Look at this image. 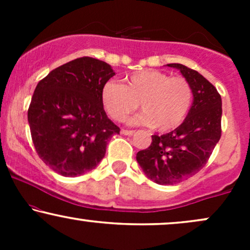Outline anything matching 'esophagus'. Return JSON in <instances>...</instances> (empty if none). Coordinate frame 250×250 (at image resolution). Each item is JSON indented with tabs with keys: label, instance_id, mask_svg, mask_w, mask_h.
I'll use <instances>...</instances> for the list:
<instances>
[{
	"label": "esophagus",
	"instance_id": "1",
	"mask_svg": "<svg viewBox=\"0 0 250 250\" xmlns=\"http://www.w3.org/2000/svg\"><path fill=\"white\" fill-rule=\"evenodd\" d=\"M121 134L125 135V136H131V135H134V130H125V129H122Z\"/></svg>",
	"mask_w": 250,
	"mask_h": 250
}]
</instances>
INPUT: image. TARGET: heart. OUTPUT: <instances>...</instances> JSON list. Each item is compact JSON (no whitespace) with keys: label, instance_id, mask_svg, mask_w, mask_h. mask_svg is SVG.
Masks as SVG:
<instances>
[{"label":"heart","instance_id":"obj_1","mask_svg":"<svg viewBox=\"0 0 250 250\" xmlns=\"http://www.w3.org/2000/svg\"><path fill=\"white\" fill-rule=\"evenodd\" d=\"M193 102V90L183 77H170L156 69L131 74L125 84L107 82L102 89L105 111L116 121H125L137 108L143 113L130 120L133 125L155 127L161 133L182 125Z\"/></svg>","mask_w":250,"mask_h":250}]
</instances>
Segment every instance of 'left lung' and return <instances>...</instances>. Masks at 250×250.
I'll list each match as a JSON object with an SVG mask.
<instances>
[{"mask_svg":"<svg viewBox=\"0 0 250 250\" xmlns=\"http://www.w3.org/2000/svg\"><path fill=\"white\" fill-rule=\"evenodd\" d=\"M168 67L180 70L193 90V103L182 125L136 154L146 176L157 185H176L206 166L221 137L222 100L216 88L196 70L180 63Z\"/></svg>","mask_w":250,"mask_h":250,"instance_id":"8db88e82","label":"left lung"}]
</instances>
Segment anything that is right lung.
<instances>
[{"label": "right lung", "mask_w": 250, "mask_h": 250, "mask_svg": "<svg viewBox=\"0 0 250 250\" xmlns=\"http://www.w3.org/2000/svg\"><path fill=\"white\" fill-rule=\"evenodd\" d=\"M115 71L108 63L80 57L37 83L28 109L31 139L40 159L57 174L76 177L104 157L120 128L108 119L102 89Z\"/></svg>", "instance_id": "1"}]
</instances>
